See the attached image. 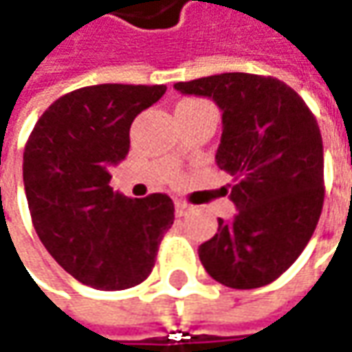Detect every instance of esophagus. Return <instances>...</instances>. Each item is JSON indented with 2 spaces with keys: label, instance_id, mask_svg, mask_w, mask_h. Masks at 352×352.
Segmentation results:
<instances>
[{
  "label": "esophagus",
  "instance_id": "obj_1",
  "mask_svg": "<svg viewBox=\"0 0 352 352\" xmlns=\"http://www.w3.org/2000/svg\"><path fill=\"white\" fill-rule=\"evenodd\" d=\"M191 205L189 203H185V201H175V215L177 217H187L189 213H191Z\"/></svg>",
  "mask_w": 352,
  "mask_h": 352
}]
</instances>
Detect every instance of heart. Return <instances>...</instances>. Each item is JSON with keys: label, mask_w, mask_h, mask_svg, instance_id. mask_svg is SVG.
Instances as JSON below:
<instances>
[{"label": "heart", "mask_w": 352, "mask_h": 352, "mask_svg": "<svg viewBox=\"0 0 352 352\" xmlns=\"http://www.w3.org/2000/svg\"><path fill=\"white\" fill-rule=\"evenodd\" d=\"M183 103H199L197 99H187V101H183Z\"/></svg>", "instance_id": "heart-1"}]
</instances>
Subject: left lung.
Instances as JSON below:
<instances>
[{
	"label": "left lung",
	"instance_id": "1",
	"mask_svg": "<svg viewBox=\"0 0 352 352\" xmlns=\"http://www.w3.org/2000/svg\"><path fill=\"white\" fill-rule=\"evenodd\" d=\"M185 95L211 97L223 111V193L233 221L219 219L199 247L205 271L225 287H265L297 261L319 223L324 201L322 139L313 111L277 77L221 73L175 83Z\"/></svg>",
	"mask_w": 352,
	"mask_h": 352
}]
</instances>
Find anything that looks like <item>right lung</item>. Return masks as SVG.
I'll use <instances>...</instances> for the list:
<instances>
[{"label":"right lung","mask_w":352,"mask_h":352,"mask_svg":"<svg viewBox=\"0 0 352 352\" xmlns=\"http://www.w3.org/2000/svg\"><path fill=\"white\" fill-rule=\"evenodd\" d=\"M165 85L101 83L69 91L37 119L23 151V185L35 233L72 277L99 291H123L149 277L171 197L129 199L109 187L111 165L129 153L137 115Z\"/></svg>","instance_id":"obj_1"}]
</instances>
